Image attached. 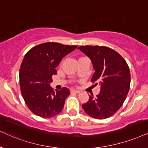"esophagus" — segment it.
I'll return each instance as SVG.
<instances>
[{"label":"esophagus","instance_id":"esophagus-1","mask_svg":"<svg viewBox=\"0 0 148 148\" xmlns=\"http://www.w3.org/2000/svg\"><path fill=\"white\" fill-rule=\"evenodd\" d=\"M80 90H76V89H74V88H72V89H71V92H75V93H80Z\"/></svg>","mask_w":148,"mask_h":148}]
</instances>
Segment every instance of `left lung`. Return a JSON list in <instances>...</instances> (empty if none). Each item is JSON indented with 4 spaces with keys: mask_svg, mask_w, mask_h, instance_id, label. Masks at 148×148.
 <instances>
[{
    "mask_svg": "<svg viewBox=\"0 0 148 148\" xmlns=\"http://www.w3.org/2000/svg\"><path fill=\"white\" fill-rule=\"evenodd\" d=\"M92 61L95 70L91 82H98L101 90L97 97L82 107L88 115L96 119H108L119 110L125 101L131 83L129 66L123 57L111 48L103 46H80L78 48Z\"/></svg>",
    "mask_w": 148,
    "mask_h": 148,
    "instance_id": "left-lung-1",
    "label": "left lung"
}]
</instances>
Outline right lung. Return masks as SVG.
Masks as SVG:
<instances>
[{
    "mask_svg": "<svg viewBox=\"0 0 148 148\" xmlns=\"http://www.w3.org/2000/svg\"><path fill=\"white\" fill-rule=\"evenodd\" d=\"M76 47L45 42L34 47L25 55L19 69L21 92L27 108L36 116L50 118L62 111L70 89L63 87L55 92L50 83L62 58Z\"/></svg>",
    "mask_w": 148,
    "mask_h": 148,
    "instance_id": "obj_1",
    "label": "right lung"
}]
</instances>
